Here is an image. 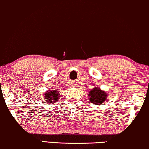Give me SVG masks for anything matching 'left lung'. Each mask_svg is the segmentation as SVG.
Segmentation results:
<instances>
[{
    "label": "left lung",
    "mask_w": 149,
    "mask_h": 149,
    "mask_svg": "<svg viewBox=\"0 0 149 149\" xmlns=\"http://www.w3.org/2000/svg\"><path fill=\"white\" fill-rule=\"evenodd\" d=\"M107 93L105 91H102L100 88L95 87L92 88L88 93L89 101L94 104L100 105L105 102L107 100Z\"/></svg>",
    "instance_id": "8db88e82"
}]
</instances>
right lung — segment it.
<instances>
[{
	"mask_svg": "<svg viewBox=\"0 0 149 149\" xmlns=\"http://www.w3.org/2000/svg\"><path fill=\"white\" fill-rule=\"evenodd\" d=\"M59 91H56V90H48V91L44 94L45 101L49 103H52V104L59 100Z\"/></svg>",
	"mask_w": 149,
	"mask_h": 149,
	"instance_id": "right-lung-1",
	"label": "right lung"
}]
</instances>
